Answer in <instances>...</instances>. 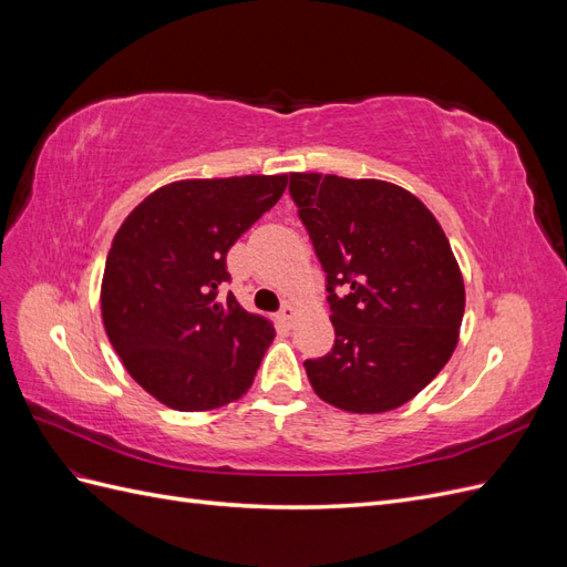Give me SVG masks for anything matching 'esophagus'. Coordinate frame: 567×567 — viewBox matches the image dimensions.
Returning <instances> with one entry per match:
<instances>
[{"label":"esophagus","instance_id":"34e87169","mask_svg":"<svg viewBox=\"0 0 567 567\" xmlns=\"http://www.w3.org/2000/svg\"><path fill=\"white\" fill-rule=\"evenodd\" d=\"M296 315H298V307H296L293 302H284L281 312H279V321H281V323H286V326H290V323H293Z\"/></svg>","mask_w":567,"mask_h":567}]
</instances>
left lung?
Returning <instances> with one entry per match:
<instances>
[{
	"label": "left lung",
	"instance_id": "8db88e82",
	"mask_svg": "<svg viewBox=\"0 0 567 567\" xmlns=\"http://www.w3.org/2000/svg\"><path fill=\"white\" fill-rule=\"evenodd\" d=\"M298 205L326 271L336 342L307 359L315 392L352 414L398 409L431 383L458 342L466 290L433 213L381 179L296 173Z\"/></svg>",
	"mask_w": 567,
	"mask_h": 567
}]
</instances>
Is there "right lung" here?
<instances>
[{"mask_svg":"<svg viewBox=\"0 0 567 567\" xmlns=\"http://www.w3.org/2000/svg\"><path fill=\"white\" fill-rule=\"evenodd\" d=\"M288 175L184 179L144 198L117 229L101 317L132 379L177 411L241 398L274 340L271 323L219 288L227 252L286 192Z\"/></svg>","mask_w":567,"mask_h":567,"instance_id":"obj_1","label":"right lung"}]
</instances>
